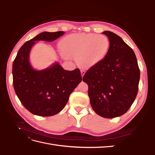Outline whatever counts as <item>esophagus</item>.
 <instances>
[{"label":"esophagus","instance_id":"esophagus-1","mask_svg":"<svg viewBox=\"0 0 155 155\" xmlns=\"http://www.w3.org/2000/svg\"><path fill=\"white\" fill-rule=\"evenodd\" d=\"M85 74V72L83 70H81V76H82V77L84 76V74Z\"/></svg>","mask_w":155,"mask_h":155}]
</instances>
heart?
Instances as JSON below:
<instances>
[{"mask_svg": "<svg viewBox=\"0 0 155 155\" xmlns=\"http://www.w3.org/2000/svg\"><path fill=\"white\" fill-rule=\"evenodd\" d=\"M110 48V41L104 35L72 34L61 43L63 54L76 57V62L84 68H91L101 62Z\"/></svg>", "mask_w": 155, "mask_h": 155, "instance_id": "obj_1", "label": "heart"}]
</instances>
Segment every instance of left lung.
<instances>
[{
  "instance_id": "8db88e82",
  "label": "left lung",
  "mask_w": 155,
  "mask_h": 155,
  "mask_svg": "<svg viewBox=\"0 0 155 155\" xmlns=\"http://www.w3.org/2000/svg\"><path fill=\"white\" fill-rule=\"evenodd\" d=\"M110 48L104 59L89 68L83 81L93 110L105 118L124 114L132 105L138 91L140 69L133 49L120 36L105 31Z\"/></svg>"
}]
</instances>
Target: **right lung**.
<instances>
[{"label":"right lung","mask_w":155,"mask_h":155,"mask_svg":"<svg viewBox=\"0 0 155 155\" xmlns=\"http://www.w3.org/2000/svg\"><path fill=\"white\" fill-rule=\"evenodd\" d=\"M64 34L63 31L41 33L21 46L13 63L16 94L23 106L35 115L51 116L59 113L82 80L79 68L68 71L55 63L49 68L36 70L30 63V52L35 41H53Z\"/></svg>","instance_id":"right-lung-1"}]
</instances>
